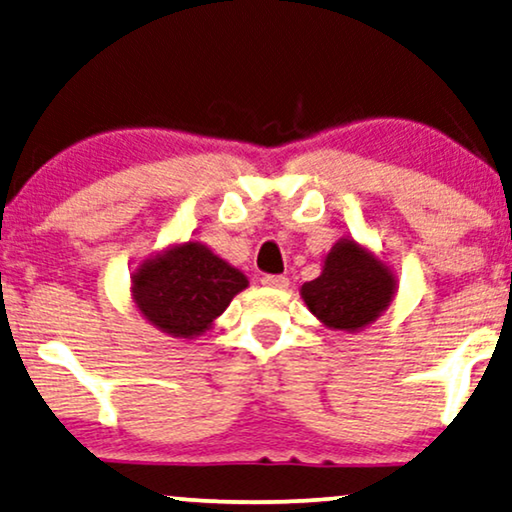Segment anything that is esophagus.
<instances>
[{
  "label": "esophagus",
  "instance_id": "1",
  "mask_svg": "<svg viewBox=\"0 0 512 512\" xmlns=\"http://www.w3.org/2000/svg\"><path fill=\"white\" fill-rule=\"evenodd\" d=\"M261 282L265 287H272V289H284L289 284V280L284 275H263Z\"/></svg>",
  "mask_w": 512,
  "mask_h": 512
}]
</instances>
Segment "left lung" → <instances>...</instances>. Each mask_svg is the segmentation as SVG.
I'll return each instance as SVG.
<instances>
[{"label":"left lung","mask_w":512,"mask_h":512,"mask_svg":"<svg viewBox=\"0 0 512 512\" xmlns=\"http://www.w3.org/2000/svg\"><path fill=\"white\" fill-rule=\"evenodd\" d=\"M303 301L327 327L355 331L374 322L395 294L390 270L374 256L343 240L329 251L322 275L305 282Z\"/></svg>","instance_id":"8db88e82"}]
</instances>
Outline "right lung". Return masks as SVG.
I'll return each mask as SVG.
<instances>
[{
    "label": "right lung",
    "instance_id": "1",
    "mask_svg": "<svg viewBox=\"0 0 512 512\" xmlns=\"http://www.w3.org/2000/svg\"><path fill=\"white\" fill-rule=\"evenodd\" d=\"M247 277L207 247L188 242L134 272L138 310L171 336L202 334L247 287Z\"/></svg>",
    "mask_w": 512,
    "mask_h": 512
}]
</instances>
